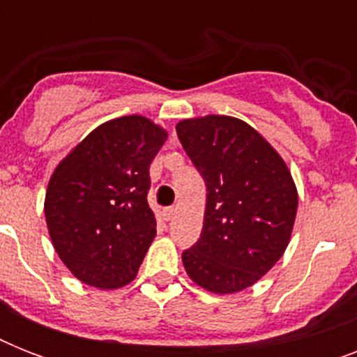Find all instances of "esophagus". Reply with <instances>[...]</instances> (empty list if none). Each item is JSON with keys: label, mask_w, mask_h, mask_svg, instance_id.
Masks as SVG:
<instances>
[{"label": "esophagus", "mask_w": 357, "mask_h": 357, "mask_svg": "<svg viewBox=\"0 0 357 357\" xmlns=\"http://www.w3.org/2000/svg\"><path fill=\"white\" fill-rule=\"evenodd\" d=\"M174 215H176V209H174V207H167V209H162V218H165V220H172L174 218Z\"/></svg>", "instance_id": "esophagus-1"}]
</instances>
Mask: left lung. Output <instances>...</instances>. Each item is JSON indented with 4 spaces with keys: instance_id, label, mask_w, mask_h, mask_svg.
I'll return each instance as SVG.
<instances>
[{
    "instance_id": "obj_1",
    "label": "left lung",
    "mask_w": 357,
    "mask_h": 357,
    "mask_svg": "<svg viewBox=\"0 0 357 357\" xmlns=\"http://www.w3.org/2000/svg\"><path fill=\"white\" fill-rule=\"evenodd\" d=\"M206 181L204 228L181 259L196 285L234 294L259 282L287 248L298 192L287 165L250 123L207 114L176 123Z\"/></svg>"
}]
</instances>
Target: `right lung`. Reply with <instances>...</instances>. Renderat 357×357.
<instances>
[{"mask_svg":"<svg viewBox=\"0 0 357 357\" xmlns=\"http://www.w3.org/2000/svg\"><path fill=\"white\" fill-rule=\"evenodd\" d=\"M168 133L140 114L98 126L53 170L44 215L57 255L79 282H133L157 234L150 165Z\"/></svg>","mask_w":357,"mask_h":357,"instance_id":"obj_1","label":"right lung"}]
</instances>
